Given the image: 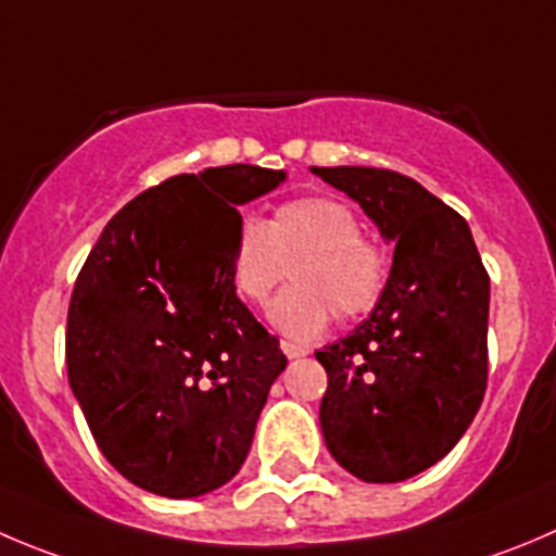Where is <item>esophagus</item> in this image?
<instances>
[{"label": "esophagus", "mask_w": 556, "mask_h": 556, "mask_svg": "<svg viewBox=\"0 0 556 556\" xmlns=\"http://www.w3.org/2000/svg\"><path fill=\"white\" fill-rule=\"evenodd\" d=\"M281 349L289 361H298V357H305V354H308V349L300 346V343H292V341H281Z\"/></svg>", "instance_id": "obj_1"}]
</instances>
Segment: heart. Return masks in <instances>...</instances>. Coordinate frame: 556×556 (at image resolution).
I'll use <instances>...</instances> for the list:
<instances>
[{
    "label": "heart",
    "mask_w": 556,
    "mask_h": 556,
    "mask_svg": "<svg viewBox=\"0 0 556 556\" xmlns=\"http://www.w3.org/2000/svg\"><path fill=\"white\" fill-rule=\"evenodd\" d=\"M289 267L294 287L269 305V321L305 341L325 332L330 316L371 314L388 289L390 258L346 202L305 195L281 204L267 224L242 218L231 240L229 278L242 303H267Z\"/></svg>",
    "instance_id": "1"
}]
</instances>
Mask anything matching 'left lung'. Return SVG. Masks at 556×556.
Here are the masks:
<instances>
[{"mask_svg":"<svg viewBox=\"0 0 556 556\" xmlns=\"http://www.w3.org/2000/svg\"><path fill=\"white\" fill-rule=\"evenodd\" d=\"M395 242L388 289L352 336L316 352L332 458L366 483H399L445 458L489 382V273L467 220L390 168H314Z\"/></svg>","mask_w":556,"mask_h":556,"instance_id":"obj_1","label":"left lung"}]
</instances>
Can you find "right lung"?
<instances>
[{"label":"right lung","mask_w":556,"mask_h":556,"mask_svg":"<svg viewBox=\"0 0 556 556\" xmlns=\"http://www.w3.org/2000/svg\"><path fill=\"white\" fill-rule=\"evenodd\" d=\"M287 174H177L125 204L89 251L67 308V379L100 453L152 494L229 483L269 384L287 368L231 289L237 207Z\"/></svg>","instance_id":"right-lung-1"}]
</instances>
